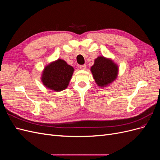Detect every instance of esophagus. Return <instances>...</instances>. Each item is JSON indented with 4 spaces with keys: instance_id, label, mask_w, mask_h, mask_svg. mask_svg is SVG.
Masks as SVG:
<instances>
[{
    "instance_id": "34e87169",
    "label": "esophagus",
    "mask_w": 160,
    "mask_h": 160,
    "mask_svg": "<svg viewBox=\"0 0 160 160\" xmlns=\"http://www.w3.org/2000/svg\"><path fill=\"white\" fill-rule=\"evenodd\" d=\"M79 68L82 70H85L86 69V65H82L79 66Z\"/></svg>"
}]
</instances>
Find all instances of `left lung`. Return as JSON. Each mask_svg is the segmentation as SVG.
Returning a JSON list of instances; mask_svg holds the SVG:
<instances>
[{
    "mask_svg": "<svg viewBox=\"0 0 160 160\" xmlns=\"http://www.w3.org/2000/svg\"><path fill=\"white\" fill-rule=\"evenodd\" d=\"M91 72L99 88H107L117 79L119 67L111 58L99 56L91 66Z\"/></svg>",
    "mask_w": 160,
    "mask_h": 160,
    "instance_id": "8db88e82",
    "label": "left lung"
}]
</instances>
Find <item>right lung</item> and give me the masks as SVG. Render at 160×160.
Segmentation results:
<instances>
[{
	"label": "right lung",
	"instance_id": "obj_1",
	"mask_svg": "<svg viewBox=\"0 0 160 160\" xmlns=\"http://www.w3.org/2000/svg\"><path fill=\"white\" fill-rule=\"evenodd\" d=\"M74 68L61 59L52 61L47 65L41 74V81L45 88L59 92L68 87Z\"/></svg>",
	"mask_w": 160,
	"mask_h": 160
}]
</instances>
